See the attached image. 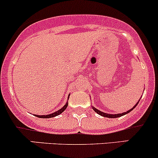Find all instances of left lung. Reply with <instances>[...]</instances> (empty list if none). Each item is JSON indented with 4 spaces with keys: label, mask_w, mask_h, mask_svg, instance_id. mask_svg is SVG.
Returning <instances> with one entry per match:
<instances>
[{
    "label": "left lung",
    "mask_w": 158,
    "mask_h": 158,
    "mask_svg": "<svg viewBox=\"0 0 158 158\" xmlns=\"http://www.w3.org/2000/svg\"><path fill=\"white\" fill-rule=\"evenodd\" d=\"M139 101L136 103V105H135L132 109H131V110H130L127 111V112H123V113H120V114H109V113H106V112H101V111L98 110V109H96V108H95V107H94V106H92V109H93L94 110L95 112H97V113L98 114V115H101V116H103V117H106V118H118V117H121V116H123V115H126V114L129 113L130 112H131V111H132L133 109H134L135 107H136V106H137V104L139 103Z\"/></svg>",
    "instance_id": "1"
}]
</instances>
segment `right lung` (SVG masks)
Wrapping results in <instances>:
<instances>
[{
    "instance_id": "right-lung-1",
    "label": "right lung",
    "mask_w": 158,
    "mask_h": 158,
    "mask_svg": "<svg viewBox=\"0 0 158 158\" xmlns=\"http://www.w3.org/2000/svg\"><path fill=\"white\" fill-rule=\"evenodd\" d=\"M69 98H70V95L68 96V98H67V100H68ZM67 106H68V100L67 101V103H66V104L63 107H62L61 109H60L59 110L56 111V112H53V113H51V114H48V115H34L36 116V117H38V118H53V117H55V116L60 115V114H61L62 112L64 111L66 109H67Z\"/></svg>"
}]
</instances>
